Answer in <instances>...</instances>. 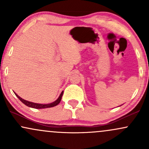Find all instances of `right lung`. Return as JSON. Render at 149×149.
<instances>
[{
  "label": "right lung",
  "mask_w": 149,
  "mask_h": 149,
  "mask_svg": "<svg viewBox=\"0 0 149 149\" xmlns=\"http://www.w3.org/2000/svg\"><path fill=\"white\" fill-rule=\"evenodd\" d=\"M63 93H64V91L61 92V93L60 94V95H59V97H58L57 100L56 101H54V102H52V103H50V104H37V103H33V102H29V101L23 100V99L21 98L19 96H18L16 93H15V95L18 97L19 100L21 101L22 103L24 104L26 106H27V107H31V108H33V109H45V108H50V107H55V106H57V104H59V102H61Z\"/></svg>",
  "instance_id": "1"
}]
</instances>
